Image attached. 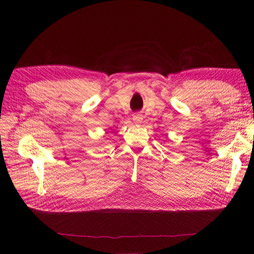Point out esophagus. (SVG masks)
Segmentation results:
<instances>
[{
	"label": "esophagus",
	"instance_id": "obj_1",
	"mask_svg": "<svg viewBox=\"0 0 254 254\" xmlns=\"http://www.w3.org/2000/svg\"><path fill=\"white\" fill-rule=\"evenodd\" d=\"M142 120H143V118H142V115L140 113H134L132 115V121L135 123V124H140Z\"/></svg>",
	"mask_w": 254,
	"mask_h": 254
}]
</instances>
